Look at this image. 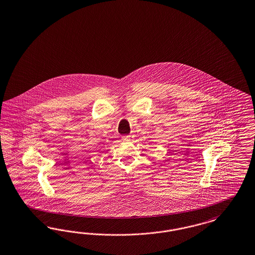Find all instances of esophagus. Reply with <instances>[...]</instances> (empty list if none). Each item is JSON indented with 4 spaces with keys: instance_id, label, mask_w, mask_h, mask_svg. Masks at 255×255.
<instances>
[{
    "instance_id": "1",
    "label": "esophagus",
    "mask_w": 255,
    "mask_h": 255,
    "mask_svg": "<svg viewBox=\"0 0 255 255\" xmlns=\"http://www.w3.org/2000/svg\"><path fill=\"white\" fill-rule=\"evenodd\" d=\"M131 139V134H126V135H123V140H130Z\"/></svg>"
}]
</instances>
